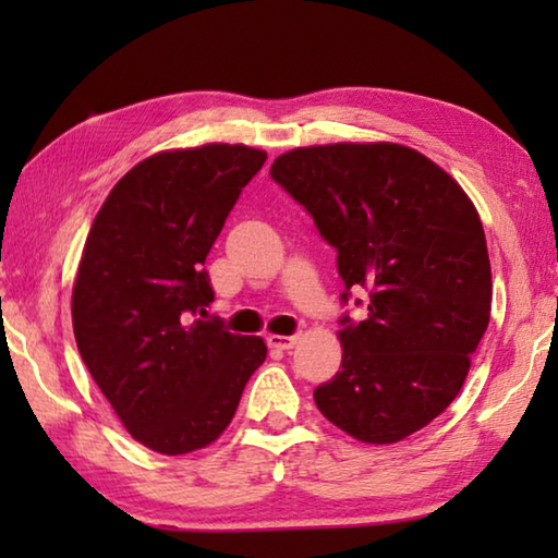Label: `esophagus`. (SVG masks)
I'll use <instances>...</instances> for the list:
<instances>
[{
    "label": "esophagus",
    "mask_w": 558,
    "mask_h": 558,
    "mask_svg": "<svg viewBox=\"0 0 558 558\" xmlns=\"http://www.w3.org/2000/svg\"><path fill=\"white\" fill-rule=\"evenodd\" d=\"M300 335H268V344L278 347V349H290L292 344H298Z\"/></svg>",
    "instance_id": "1"
}]
</instances>
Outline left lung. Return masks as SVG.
<instances>
[{
    "mask_svg": "<svg viewBox=\"0 0 558 558\" xmlns=\"http://www.w3.org/2000/svg\"><path fill=\"white\" fill-rule=\"evenodd\" d=\"M270 177L337 251L344 305L352 290L369 292L366 319L339 317L342 366L315 389L317 409L376 446L428 426L465 384L489 323L475 206L428 157L393 143L298 147Z\"/></svg>",
    "mask_w": 558,
    "mask_h": 558,
    "instance_id": "8db88e82",
    "label": "left lung"
}]
</instances>
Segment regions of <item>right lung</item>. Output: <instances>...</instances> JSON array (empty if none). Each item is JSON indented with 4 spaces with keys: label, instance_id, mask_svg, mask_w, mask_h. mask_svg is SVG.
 Wrapping results in <instances>:
<instances>
[{
    "label": "right lung",
    "instance_id": "1",
    "mask_svg": "<svg viewBox=\"0 0 558 558\" xmlns=\"http://www.w3.org/2000/svg\"><path fill=\"white\" fill-rule=\"evenodd\" d=\"M266 157L245 145L153 155L90 226L73 286L75 344L130 436L165 456L219 438L266 362L260 337L196 317L214 302L206 256Z\"/></svg>",
    "mask_w": 558,
    "mask_h": 558
}]
</instances>
